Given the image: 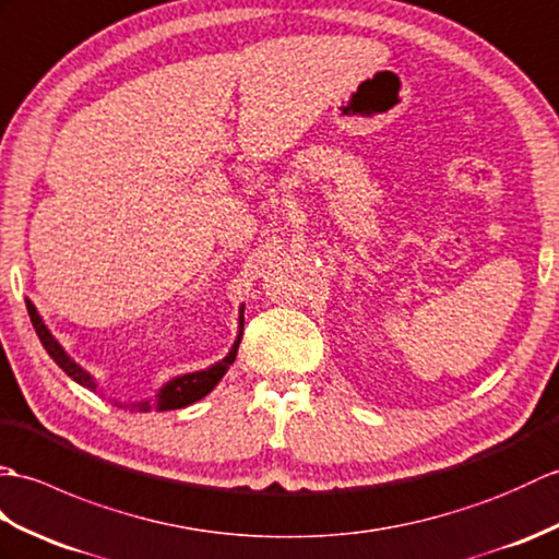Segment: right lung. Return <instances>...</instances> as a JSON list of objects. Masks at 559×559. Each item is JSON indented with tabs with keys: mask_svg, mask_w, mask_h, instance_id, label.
<instances>
[{
	"mask_svg": "<svg viewBox=\"0 0 559 559\" xmlns=\"http://www.w3.org/2000/svg\"><path fill=\"white\" fill-rule=\"evenodd\" d=\"M26 308H28V316H31V322H33L35 332H37V337H40L47 354L55 358V364L61 370H64V373L71 380H76L79 384H83V388H88V390L95 392L97 382L93 380V376L85 373V370L76 361H73V358L64 349H61V344L52 337V332L45 328L43 318L37 316L35 306L28 299H26ZM239 328L243 330V306H241V316H239ZM241 330H239L237 342H234L229 354L222 358V361H217L215 366H210L205 370H195V373H186V376L169 380L165 388L155 394V400H143V402L131 404V406L139 408V412H151V408H157V412H169V408H181V406H189L198 400H203L207 392H213L215 384L222 380V376H225L229 366L234 364V358H237L239 342H241Z\"/></svg>",
	"mask_w": 559,
	"mask_h": 559,
	"instance_id": "1",
	"label": "right lung"
}]
</instances>
